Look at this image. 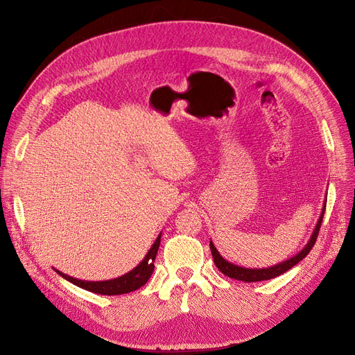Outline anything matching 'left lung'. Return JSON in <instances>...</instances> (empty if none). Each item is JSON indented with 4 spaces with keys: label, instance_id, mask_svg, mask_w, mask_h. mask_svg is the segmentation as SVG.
<instances>
[{
    "label": "left lung",
    "instance_id": "8db88e82",
    "mask_svg": "<svg viewBox=\"0 0 355 355\" xmlns=\"http://www.w3.org/2000/svg\"><path fill=\"white\" fill-rule=\"evenodd\" d=\"M325 204L324 202V207H322V213L318 218V223H316V226L312 232V236L311 239L308 240V243L305 245V248L300 252L296 253L295 256L289 257L288 260H284V262L277 263L275 266H270V268H263V269H250V268H241V266H237V265H233L232 262H229V260H226L225 257H223L218 250L216 249V246L213 245V241H210V249H211V254H213V259H214V263L217 266V269L232 279H237V281H243V282H260V281H269V279H273L279 275L285 273L286 270H289L291 268H293L295 265H297L301 262V260L311 252V249L313 248L315 241H316V237H318V233H320V229H321V223H322V218H324V213H325Z\"/></svg>",
    "mask_w": 355,
    "mask_h": 355
}]
</instances>
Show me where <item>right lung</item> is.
<instances>
[{"label": "right lung", "instance_id": "add662e5", "mask_svg": "<svg viewBox=\"0 0 355 355\" xmlns=\"http://www.w3.org/2000/svg\"><path fill=\"white\" fill-rule=\"evenodd\" d=\"M161 243V233L158 234L155 243L151 246V249L148 250L146 256L142 259V262L134 268L130 272L115 277V279H110V281H96V282H92V281H82V279H76V277H71L58 269H54L58 272L62 277H64L66 281H69L70 284L76 285L82 289H86L89 292L93 293H99V295H123V293H129L132 291L139 289L141 286H144L148 279L151 277L153 272H154V262H155V256L158 252Z\"/></svg>", "mask_w": 355, "mask_h": 355}]
</instances>
